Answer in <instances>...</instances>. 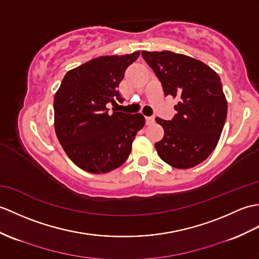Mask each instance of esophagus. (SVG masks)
<instances>
[{
    "label": "esophagus",
    "mask_w": 259,
    "mask_h": 259,
    "mask_svg": "<svg viewBox=\"0 0 259 259\" xmlns=\"http://www.w3.org/2000/svg\"><path fill=\"white\" fill-rule=\"evenodd\" d=\"M153 122H154V116L146 117V123H147V124H152Z\"/></svg>",
    "instance_id": "obj_1"
}]
</instances>
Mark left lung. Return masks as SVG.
<instances>
[{
    "label": "left lung",
    "instance_id": "left-lung-1",
    "mask_svg": "<svg viewBox=\"0 0 259 259\" xmlns=\"http://www.w3.org/2000/svg\"><path fill=\"white\" fill-rule=\"evenodd\" d=\"M164 95L178 97L177 115L155 118L164 137L155 143L160 158L178 169L201 163L213 152L224 128L227 101L221 78L207 65L169 51L142 52Z\"/></svg>",
    "mask_w": 259,
    "mask_h": 259
}]
</instances>
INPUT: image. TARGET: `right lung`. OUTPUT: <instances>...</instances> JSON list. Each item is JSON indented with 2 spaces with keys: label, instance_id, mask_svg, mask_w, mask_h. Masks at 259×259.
I'll return each instance as SVG.
<instances>
[{
  "label": "right lung",
  "instance_id": "obj_1",
  "mask_svg": "<svg viewBox=\"0 0 259 259\" xmlns=\"http://www.w3.org/2000/svg\"><path fill=\"white\" fill-rule=\"evenodd\" d=\"M140 53L102 56L69 70L54 98L55 131L68 158L90 173H106L128 159L143 128L141 113L108 109L123 98L119 83Z\"/></svg>",
  "mask_w": 259,
  "mask_h": 259
}]
</instances>
